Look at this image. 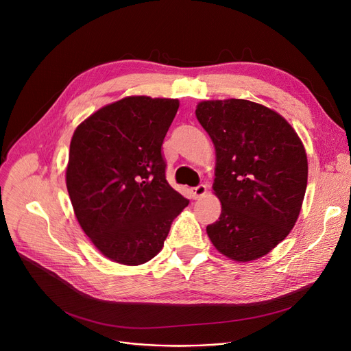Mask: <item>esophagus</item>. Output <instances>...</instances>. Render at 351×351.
<instances>
[{
	"label": "esophagus",
	"instance_id": "esophagus-1",
	"mask_svg": "<svg viewBox=\"0 0 351 351\" xmlns=\"http://www.w3.org/2000/svg\"><path fill=\"white\" fill-rule=\"evenodd\" d=\"M192 193H193V197L195 199H199V197H202L204 196L205 193H206V185H197V186H195L193 189H192Z\"/></svg>",
	"mask_w": 351,
	"mask_h": 351
}]
</instances>
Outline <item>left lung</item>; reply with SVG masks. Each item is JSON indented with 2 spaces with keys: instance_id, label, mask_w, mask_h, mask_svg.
<instances>
[{
  "instance_id": "1",
  "label": "left lung",
  "mask_w": 351,
  "mask_h": 351,
  "mask_svg": "<svg viewBox=\"0 0 351 351\" xmlns=\"http://www.w3.org/2000/svg\"><path fill=\"white\" fill-rule=\"evenodd\" d=\"M196 118L216 149L213 191L222 213L206 232L226 257L249 262L290 233L307 186L304 146L274 110L246 99L204 101Z\"/></svg>"
}]
</instances>
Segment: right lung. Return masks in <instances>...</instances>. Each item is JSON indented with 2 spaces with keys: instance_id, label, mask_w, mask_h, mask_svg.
<instances>
[{
  "instance_id": "right-lung-1",
  "label": "right lung",
  "mask_w": 351,
  "mask_h": 351,
  "mask_svg": "<svg viewBox=\"0 0 351 351\" xmlns=\"http://www.w3.org/2000/svg\"><path fill=\"white\" fill-rule=\"evenodd\" d=\"M178 99L128 97L85 119L69 145L66 189L78 222L117 263L155 257L189 200L166 180L162 143Z\"/></svg>"
}]
</instances>
